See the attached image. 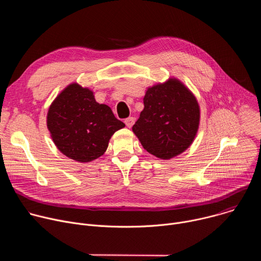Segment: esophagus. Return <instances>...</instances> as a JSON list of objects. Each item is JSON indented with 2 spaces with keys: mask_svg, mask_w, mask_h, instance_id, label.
<instances>
[{
  "mask_svg": "<svg viewBox=\"0 0 261 261\" xmlns=\"http://www.w3.org/2000/svg\"><path fill=\"white\" fill-rule=\"evenodd\" d=\"M134 123H135V119H134L133 117H130V118H128V119L125 120V124H126V126H127L128 128H131V127L134 125Z\"/></svg>",
  "mask_w": 261,
  "mask_h": 261,
  "instance_id": "1",
  "label": "esophagus"
}]
</instances>
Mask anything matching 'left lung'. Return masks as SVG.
Here are the masks:
<instances>
[{
	"label": "left lung",
	"instance_id": "obj_1",
	"mask_svg": "<svg viewBox=\"0 0 261 261\" xmlns=\"http://www.w3.org/2000/svg\"><path fill=\"white\" fill-rule=\"evenodd\" d=\"M144 108L132 130L144 150L168 160L192 144L200 109L193 93L176 79L147 88Z\"/></svg>",
	"mask_w": 261,
	"mask_h": 261
}]
</instances>
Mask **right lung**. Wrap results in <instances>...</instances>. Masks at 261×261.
<instances>
[{
	"instance_id": "add662e5",
	"label": "right lung",
	"mask_w": 261,
	"mask_h": 261,
	"mask_svg": "<svg viewBox=\"0 0 261 261\" xmlns=\"http://www.w3.org/2000/svg\"><path fill=\"white\" fill-rule=\"evenodd\" d=\"M46 124L59 151L82 163L102 156L111 136L125 127L109 106L96 102L93 91L76 83L53 101Z\"/></svg>"
}]
</instances>
